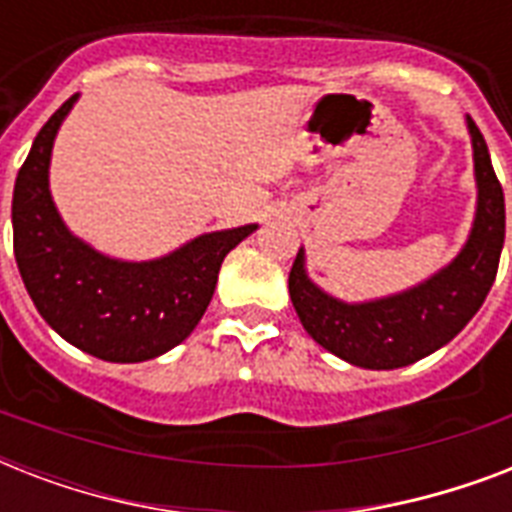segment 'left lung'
<instances>
[{"mask_svg": "<svg viewBox=\"0 0 512 512\" xmlns=\"http://www.w3.org/2000/svg\"><path fill=\"white\" fill-rule=\"evenodd\" d=\"M476 167V220L460 255L428 281L398 295L342 303L308 279L300 249L289 271V297L305 332L321 348L364 369H398L436 353L460 335L484 305L505 244V193L489 148L468 116Z\"/></svg>", "mask_w": 512, "mask_h": 512, "instance_id": "8db88e82", "label": "left lung"}]
</instances>
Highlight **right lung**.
<instances>
[{
    "instance_id": "right-lung-1",
    "label": "right lung",
    "mask_w": 512,
    "mask_h": 512,
    "mask_svg": "<svg viewBox=\"0 0 512 512\" xmlns=\"http://www.w3.org/2000/svg\"><path fill=\"white\" fill-rule=\"evenodd\" d=\"M79 95L47 119L12 191V247L36 311L74 348L114 364H138L191 335L215 295L225 255L257 225L204 233L170 255L127 263L100 255L60 220L50 156Z\"/></svg>"
}]
</instances>
